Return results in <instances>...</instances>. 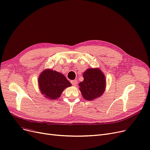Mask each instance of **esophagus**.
Masks as SVG:
<instances>
[{"label": "esophagus", "mask_w": 150, "mask_h": 150, "mask_svg": "<svg viewBox=\"0 0 150 150\" xmlns=\"http://www.w3.org/2000/svg\"><path fill=\"white\" fill-rule=\"evenodd\" d=\"M71 83L72 84V85L73 86H76V83H77V81L76 80H71Z\"/></svg>", "instance_id": "34e87169"}]
</instances>
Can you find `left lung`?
<instances>
[{
    "label": "left lung",
    "instance_id": "obj_1",
    "mask_svg": "<svg viewBox=\"0 0 150 150\" xmlns=\"http://www.w3.org/2000/svg\"><path fill=\"white\" fill-rule=\"evenodd\" d=\"M84 80L79 83L84 99L93 100L101 96L106 87L105 76L99 69H88L83 73Z\"/></svg>",
    "mask_w": 150,
    "mask_h": 150
}]
</instances>
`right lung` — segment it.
I'll return each mask as SVG.
<instances>
[{
	"label": "right lung",
	"mask_w": 150,
	"mask_h": 150,
	"mask_svg": "<svg viewBox=\"0 0 150 150\" xmlns=\"http://www.w3.org/2000/svg\"><path fill=\"white\" fill-rule=\"evenodd\" d=\"M38 83L42 94L50 100H56L65 89L71 86L63 74L48 69L40 74Z\"/></svg>",
	"instance_id": "add662e5"
}]
</instances>
